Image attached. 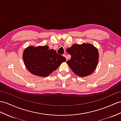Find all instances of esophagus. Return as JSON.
I'll return each mask as SVG.
<instances>
[{
    "mask_svg": "<svg viewBox=\"0 0 121 121\" xmlns=\"http://www.w3.org/2000/svg\"><path fill=\"white\" fill-rule=\"evenodd\" d=\"M63 56H64V57H66V60H68V58H67V57L66 55V54H64V55H63Z\"/></svg>",
    "mask_w": 121,
    "mask_h": 121,
    "instance_id": "1",
    "label": "esophagus"
}]
</instances>
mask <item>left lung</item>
Listing matches in <instances>:
<instances>
[{
  "label": "left lung",
  "mask_w": 121,
  "mask_h": 121,
  "mask_svg": "<svg viewBox=\"0 0 121 121\" xmlns=\"http://www.w3.org/2000/svg\"><path fill=\"white\" fill-rule=\"evenodd\" d=\"M66 51L71 57L67 64L73 72L79 76H86L91 74L98 65V50L95 46L89 43L82 45L74 44Z\"/></svg>",
  "instance_id": "1"
}]
</instances>
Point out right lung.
Wrapping results in <instances>:
<instances>
[{"label":"right lung","mask_w":121,"mask_h":121,"mask_svg":"<svg viewBox=\"0 0 121 121\" xmlns=\"http://www.w3.org/2000/svg\"><path fill=\"white\" fill-rule=\"evenodd\" d=\"M23 60L26 68L32 74L46 77L66 61V58L56 51L49 49L48 46L28 47L23 53Z\"/></svg>","instance_id":"add662e5"}]
</instances>
